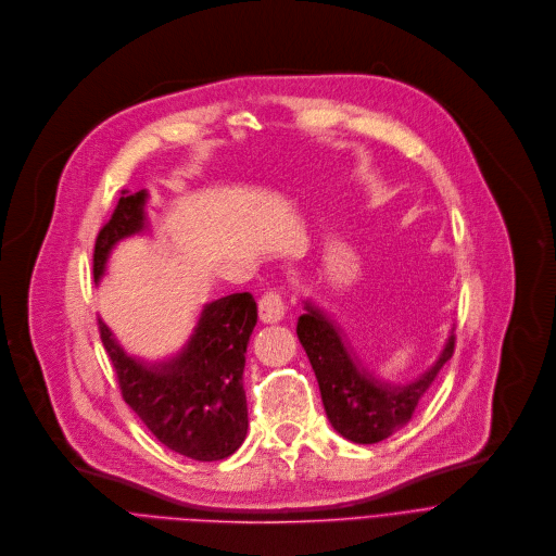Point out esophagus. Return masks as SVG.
Returning a JSON list of instances; mask_svg holds the SVG:
<instances>
[{
  "label": "esophagus",
  "mask_w": 556,
  "mask_h": 556,
  "mask_svg": "<svg viewBox=\"0 0 556 556\" xmlns=\"http://www.w3.org/2000/svg\"><path fill=\"white\" fill-rule=\"evenodd\" d=\"M258 311H261V319L265 324H276L285 317L287 302H285L280 291H267L258 302Z\"/></svg>",
  "instance_id": "1"
}]
</instances>
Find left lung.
<instances>
[{
    "label": "left lung",
    "instance_id": "1",
    "mask_svg": "<svg viewBox=\"0 0 556 556\" xmlns=\"http://www.w3.org/2000/svg\"><path fill=\"white\" fill-rule=\"evenodd\" d=\"M304 308L295 332L317 377L326 416L332 429L357 445H372L407 425L442 366L454 355L456 338L452 332L435 364L416 381L386 383L362 366L336 321L311 302Z\"/></svg>",
    "mask_w": 556,
    "mask_h": 556
}]
</instances>
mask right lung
<instances>
[{"label": "right lung", "instance_id": "1", "mask_svg": "<svg viewBox=\"0 0 556 556\" xmlns=\"http://www.w3.org/2000/svg\"><path fill=\"white\" fill-rule=\"evenodd\" d=\"M147 190L123 197L93 248V280L114 245L147 228ZM258 319L252 293H232L203 306L188 344L175 357L144 364L123 351L98 319L102 346L114 364L123 399L168 450L212 463L232 456L248 435L243 368Z\"/></svg>", "mask_w": 556, "mask_h": 556}]
</instances>
